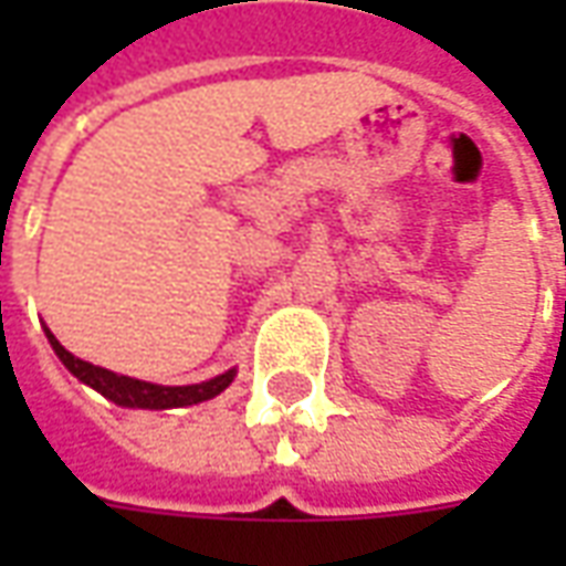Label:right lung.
Here are the masks:
<instances>
[{"label":"right lung","mask_w":566,"mask_h":566,"mask_svg":"<svg viewBox=\"0 0 566 566\" xmlns=\"http://www.w3.org/2000/svg\"><path fill=\"white\" fill-rule=\"evenodd\" d=\"M48 343L56 352V357L63 360V367L84 385H91L93 391H99L105 400H112L117 406H127V409H178V406H193L202 400H211L235 379V369H227L221 376H214L209 381H199V385H154V381L129 379V376H117L112 369L93 367L87 360H81L72 352H66L63 345L56 343V336L48 327Z\"/></svg>","instance_id":"1"}]
</instances>
